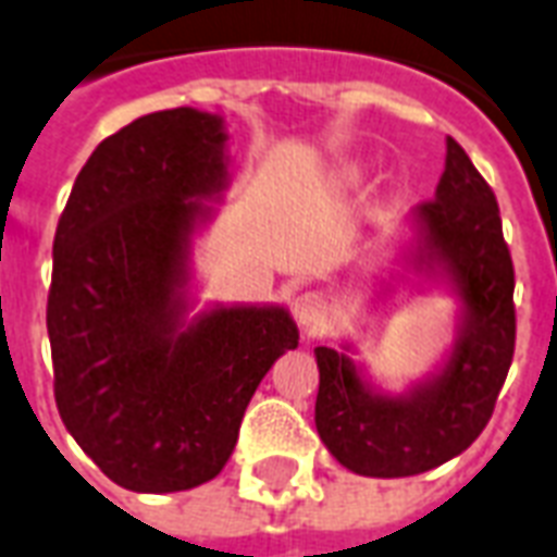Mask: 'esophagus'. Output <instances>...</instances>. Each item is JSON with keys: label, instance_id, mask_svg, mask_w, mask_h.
I'll use <instances>...</instances> for the list:
<instances>
[{"label": "esophagus", "instance_id": "34e87169", "mask_svg": "<svg viewBox=\"0 0 557 557\" xmlns=\"http://www.w3.org/2000/svg\"><path fill=\"white\" fill-rule=\"evenodd\" d=\"M292 315L304 331H315L324 321V298L319 292H300L298 298L292 300Z\"/></svg>", "mask_w": 557, "mask_h": 557}]
</instances>
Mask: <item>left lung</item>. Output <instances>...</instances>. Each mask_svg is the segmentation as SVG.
Segmentation results:
<instances>
[{"mask_svg": "<svg viewBox=\"0 0 557 557\" xmlns=\"http://www.w3.org/2000/svg\"><path fill=\"white\" fill-rule=\"evenodd\" d=\"M395 265L377 300L398 286L443 292L455 300V333L434 369L401 393L374 383L351 342L315 348L321 443L366 478L419 475L467 451L490 422L513 360V262L498 203L455 138H446L434 200L407 215Z\"/></svg>", "mask_w": 557, "mask_h": 557, "instance_id": "left-lung-1", "label": "left lung"}]
</instances>
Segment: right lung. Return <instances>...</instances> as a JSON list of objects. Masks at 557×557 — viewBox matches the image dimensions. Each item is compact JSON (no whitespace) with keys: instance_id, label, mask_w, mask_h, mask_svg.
<instances>
[{"instance_id":"obj_1","label":"right lung","mask_w":557,"mask_h":557,"mask_svg":"<svg viewBox=\"0 0 557 557\" xmlns=\"http://www.w3.org/2000/svg\"><path fill=\"white\" fill-rule=\"evenodd\" d=\"M230 162L221 114H144L90 152L55 230V405L82 451L132 493L212 481L259 381L298 348L283 304L197 310L195 247Z\"/></svg>"}]
</instances>
